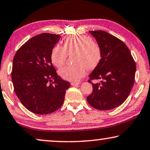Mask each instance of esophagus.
Returning <instances> with one entry per match:
<instances>
[{"mask_svg":"<svg viewBox=\"0 0 150 150\" xmlns=\"http://www.w3.org/2000/svg\"><path fill=\"white\" fill-rule=\"evenodd\" d=\"M79 82H77V81H72L71 85L72 86H78L79 84Z\"/></svg>","mask_w":150,"mask_h":150,"instance_id":"obj_1","label":"esophagus"}]
</instances>
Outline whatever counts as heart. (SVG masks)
Here are the masks:
<instances>
[{"mask_svg": "<svg viewBox=\"0 0 150 150\" xmlns=\"http://www.w3.org/2000/svg\"><path fill=\"white\" fill-rule=\"evenodd\" d=\"M73 54V60L75 64L67 66L59 70L63 79L77 81L84 76L86 68L95 69L100 63L102 51L98 43L85 35L68 37L63 42V47L55 46L51 53L53 64L60 68L65 64L68 55Z\"/></svg>", "mask_w": 150, "mask_h": 150, "instance_id": "1", "label": "heart"}]
</instances>
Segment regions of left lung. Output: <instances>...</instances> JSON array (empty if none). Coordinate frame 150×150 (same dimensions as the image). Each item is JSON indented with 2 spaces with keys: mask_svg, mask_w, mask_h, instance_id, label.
Segmentation results:
<instances>
[{
  "mask_svg": "<svg viewBox=\"0 0 150 150\" xmlns=\"http://www.w3.org/2000/svg\"><path fill=\"white\" fill-rule=\"evenodd\" d=\"M101 47L102 57L99 65L90 74L93 93L87 101L94 108L108 110L119 106L128 97L134 83L136 64L125 44L103 31H90Z\"/></svg>",
  "mask_w": 150,
  "mask_h": 150,
  "instance_id": "left-lung-1",
  "label": "left lung"
}]
</instances>
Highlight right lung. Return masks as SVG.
<instances>
[{"instance_id": "add662e5", "label": "right lung", "mask_w": 150, "mask_h": 150, "mask_svg": "<svg viewBox=\"0 0 150 150\" xmlns=\"http://www.w3.org/2000/svg\"><path fill=\"white\" fill-rule=\"evenodd\" d=\"M59 35L41 33L20 47L13 59L11 79L17 97L31 112L47 115L58 110L69 81L57 75L51 53Z\"/></svg>"}]
</instances>
